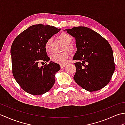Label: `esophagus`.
<instances>
[{
    "label": "esophagus",
    "instance_id": "34e87169",
    "mask_svg": "<svg viewBox=\"0 0 125 125\" xmlns=\"http://www.w3.org/2000/svg\"><path fill=\"white\" fill-rule=\"evenodd\" d=\"M65 66H66V64H61V65H60V67H61V68H64V67H65Z\"/></svg>",
    "mask_w": 125,
    "mask_h": 125
}]
</instances>
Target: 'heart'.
<instances>
[{
    "label": "heart",
    "mask_w": 125,
    "mask_h": 125,
    "mask_svg": "<svg viewBox=\"0 0 125 125\" xmlns=\"http://www.w3.org/2000/svg\"><path fill=\"white\" fill-rule=\"evenodd\" d=\"M59 39L66 44V49L69 50H73V47L70 44L71 42L72 41V37L70 35L67 33H62L59 35ZM52 41V39L49 38L47 40L44 44V49L47 52L50 51V47ZM69 56V54L67 52H64L60 54H54L51 56V60L55 63H58V64H64L67 62Z\"/></svg>",
    "instance_id": "b5f03b06"
}]
</instances>
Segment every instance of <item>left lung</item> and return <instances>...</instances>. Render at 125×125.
Wrapping results in <instances>:
<instances>
[{"mask_svg":"<svg viewBox=\"0 0 125 125\" xmlns=\"http://www.w3.org/2000/svg\"><path fill=\"white\" fill-rule=\"evenodd\" d=\"M64 31L75 39L77 51L73 57L75 81L89 92L103 88L109 83L115 70L113 52L107 40L96 31L84 26Z\"/></svg>","mask_w":125,"mask_h":125,"instance_id":"1","label":"left lung"}]
</instances>
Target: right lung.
Returning a JSON list of instances; mask_svg holds the SVG:
<instances>
[{
    "mask_svg": "<svg viewBox=\"0 0 125 125\" xmlns=\"http://www.w3.org/2000/svg\"><path fill=\"white\" fill-rule=\"evenodd\" d=\"M61 31L54 26L34 25L16 37L10 48L12 73L21 87L33 95L43 94L54 85L60 65L50 61L44 49L46 41Z\"/></svg>",
    "mask_w": 125,
    "mask_h": 125,
    "instance_id": "1",
    "label": "right lung"
}]
</instances>
